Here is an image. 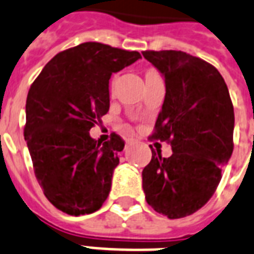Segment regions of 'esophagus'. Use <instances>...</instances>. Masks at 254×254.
Instances as JSON below:
<instances>
[{"label": "esophagus", "instance_id": "esophagus-1", "mask_svg": "<svg viewBox=\"0 0 254 254\" xmlns=\"http://www.w3.org/2000/svg\"><path fill=\"white\" fill-rule=\"evenodd\" d=\"M133 141H135V139L129 137V139H127V141H126V143H127V144H131V143H133Z\"/></svg>", "mask_w": 254, "mask_h": 254}]
</instances>
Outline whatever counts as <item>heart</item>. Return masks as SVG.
<instances>
[{
    "label": "heart",
    "instance_id": "b5f03b06",
    "mask_svg": "<svg viewBox=\"0 0 254 254\" xmlns=\"http://www.w3.org/2000/svg\"><path fill=\"white\" fill-rule=\"evenodd\" d=\"M148 74H156V72H155V71H148Z\"/></svg>",
    "mask_w": 254,
    "mask_h": 254
}]
</instances>
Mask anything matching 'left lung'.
Returning a JSON list of instances; mask_svg holds the SVG:
<instances>
[{"instance_id":"8db88e82","label":"left lung","mask_w":254,"mask_h":254,"mask_svg":"<svg viewBox=\"0 0 254 254\" xmlns=\"http://www.w3.org/2000/svg\"><path fill=\"white\" fill-rule=\"evenodd\" d=\"M164 78L166 96L151 139L168 140L172 155L152 159L141 172L148 205L180 219L205 204L233 152L235 113L217 68L184 52H143Z\"/></svg>"}]
</instances>
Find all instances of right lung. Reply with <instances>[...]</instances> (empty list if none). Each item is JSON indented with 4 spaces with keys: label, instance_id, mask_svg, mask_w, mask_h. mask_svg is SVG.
Segmentation results:
<instances>
[{
    "label": "right lung",
    "instance_id": "1",
    "mask_svg": "<svg viewBox=\"0 0 254 254\" xmlns=\"http://www.w3.org/2000/svg\"><path fill=\"white\" fill-rule=\"evenodd\" d=\"M141 58L98 42L57 54L33 82L26 99L25 140L47 200L71 216L98 211L111 190L121 136L100 145L90 129L109 113V80Z\"/></svg>",
    "mask_w": 254,
    "mask_h": 254
}]
</instances>
